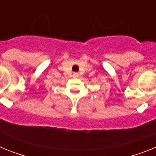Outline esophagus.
I'll use <instances>...</instances> for the list:
<instances>
[{
  "label": "esophagus",
  "instance_id": "1",
  "mask_svg": "<svg viewBox=\"0 0 156 156\" xmlns=\"http://www.w3.org/2000/svg\"><path fill=\"white\" fill-rule=\"evenodd\" d=\"M78 76H79V74L77 73H73V76L74 78H77Z\"/></svg>",
  "mask_w": 156,
  "mask_h": 156
}]
</instances>
